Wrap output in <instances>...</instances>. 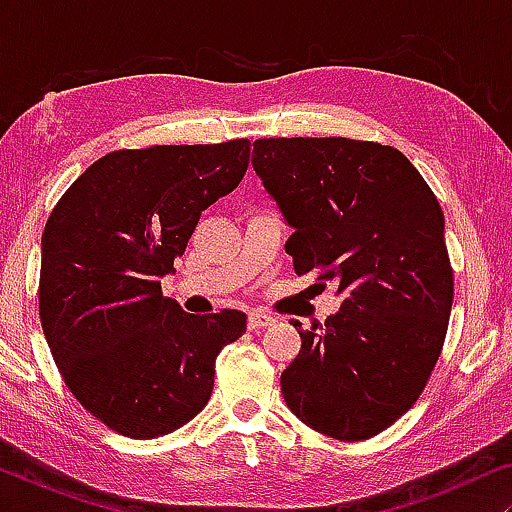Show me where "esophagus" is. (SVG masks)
I'll list each match as a JSON object with an SVG mask.
<instances>
[{"mask_svg": "<svg viewBox=\"0 0 512 512\" xmlns=\"http://www.w3.org/2000/svg\"><path fill=\"white\" fill-rule=\"evenodd\" d=\"M272 324H275V319H272L270 314H265V312H258V310L249 312L247 326L251 328V331H258V328H265V326H272Z\"/></svg>", "mask_w": 512, "mask_h": 512, "instance_id": "34e87169", "label": "esophagus"}]
</instances>
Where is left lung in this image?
Here are the masks:
<instances>
[{
  "label": "left lung",
  "mask_w": 512,
  "mask_h": 512,
  "mask_svg": "<svg viewBox=\"0 0 512 512\" xmlns=\"http://www.w3.org/2000/svg\"><path fill=\"white\" fill-rule=\"evenodd\" d=\"M251 165L293 228L296 275L335 282L342 298L324 326L291 319L303 345L282 373L284 401L324 436L373 438L415 405L443 352L454 275L440 202L377 142L256 139Z\"/></svg>",
  "instance_id": "8db88e82"
}]
</instances>
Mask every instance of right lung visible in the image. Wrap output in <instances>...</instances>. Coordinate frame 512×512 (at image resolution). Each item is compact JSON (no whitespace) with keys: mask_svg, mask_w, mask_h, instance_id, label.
Listing matches in <instances>:
<instances>
[{"mask_svg":"<svg viewBox=\"0 0 512 512\" xmlns=\"http://www.w3.org/2000/svg\"><path fill=\"white\" fill-rule=\"evenodd\" d=\"M249 139L111 151L62 193L41 235L39 319L67 389L121 436L177 431L205 408L216 356L247 314L184 312L160 277L200 214L240 184Z\"/></svg>","mask_w":512,"mask_h":512,"instance_id":"right-lung-1","label":"right lung"}]
</instances>
